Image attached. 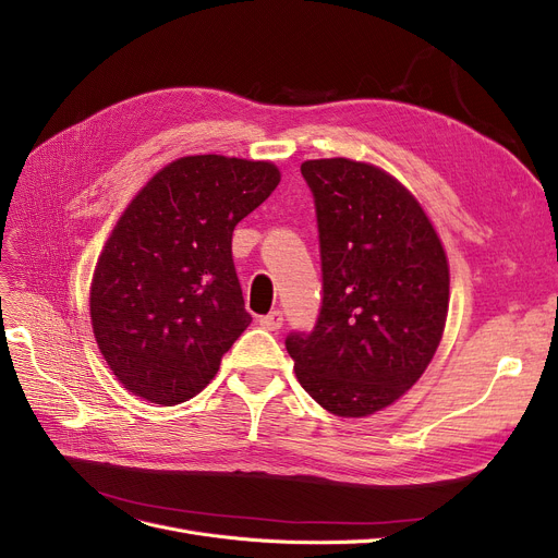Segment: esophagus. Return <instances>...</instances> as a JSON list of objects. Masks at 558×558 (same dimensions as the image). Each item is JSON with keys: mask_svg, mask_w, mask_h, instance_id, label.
<instances>
[{"mask_svg": "<svg viewBox=\"0 0 558 558\" xmlns=\"http://www.w3.org/2000/svg\"><path fill=\"white\" fill-rule=\"evenodd\" d=\"M282 322H284L282 310H271L269 314H264V317L259 319V324H262L266 330H278V328H282Z\"/></svg>", "mask_w": 558, "mask_h": 558, "instance_id": "esophagus-1", "label": "esophagus"}]
</instances>
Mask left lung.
<instances>
[{
	"instance_id": "1",
	"label": "left lung",
	"mask_w": 558,
	"mask_h": 558,
	"mask_svg": "<svg viewBox=\"0 0 558 558\" xmlns=\"http://www.w3.org/2000/svg\"><path fill=\"white\" fill-rule=\"evenodd\" d=\"M322 255V310L284 339L303 390L339 417H367L413 387L449 307L447 255L392 175L351 159L301 166Z\"/></svg>"
}]
</instances>
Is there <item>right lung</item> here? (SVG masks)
Here are the masks:
<instances>
[{"instance_id": "add662e5", "label": "right lung", "mask_w": 558, "mask_h": 558, "mask_svg": "<svg viewBox=\"0 0 558 558\" xmlns=\"http://www.w3.org/2000/svg\"><path fill=\"white\" fill-rule=\"evenodd\" d=\"M280 182L269 161L221 155L168 163L120 216L90 284L107 365L136 397H196L253 322L232 259L234 226Z\"/></svg>"}]
</instances>
